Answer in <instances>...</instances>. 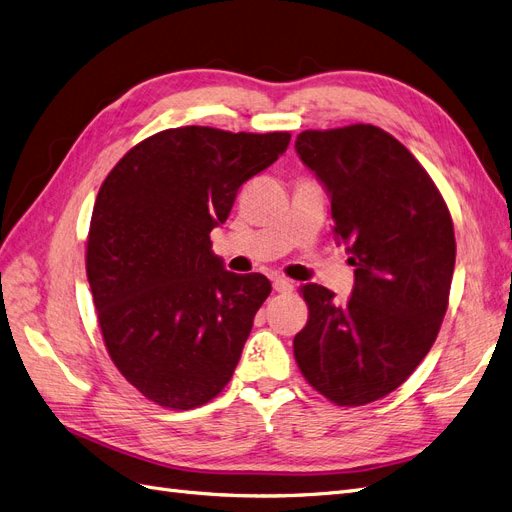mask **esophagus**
<instances>
[{
  "label": "esophagus",
  "mask_w": 512,
  "mask_h": 512,
  "mask_svg": "<svg viewBox=\"0 0 512 512\" xmlns=\"http://www.w3.org/2000/svg\"><path fill=\"white\" fill-rule=\"evenodd\" d=\"M294 284L290 280H286V277H275L273 280V290L275 292H292Z\"/></svg>",
  "instance_id": "obj_1"
}]
</instances>
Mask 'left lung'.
<instances>
[{
    "mask_svg": "<svg viewBox=\"0 0 512 512\" xmlns=\"http://www.w3.org/2000/svg\"><path fill=\"white\" fill-rule=\"evenodd\" d=\"M294 147L327 188L354 267L346 301L301 286L309 318L294 359L335 406H365L404 384L436 342L455 269L451 211L412 153L371 123L305 130Z\"/></svg>",
    "mask_w": 512,
    "mask_h": 512,
    "instance_id": "1",
    "label": "left lung"
}]
</instances>
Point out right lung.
<instances>
[{
	"label": "right lung",
	"instance_id": "right-lung-1",
	"mask_svg": "<svg viewBox=\"0 0 512 512\" xmlns=\"http://www.w3.org/2000/svg\"><path fill=\"white\" fill-rule=\"evenodd\" d=\"M288 143V132L170 128L134 145L104 179L87 280L108 356L153 404L192 410L232 378L271 282L226 271L209 235Z\"/></svg>",
	"mask_w": 512,
	"mask_h": 512
}]
</instances>
